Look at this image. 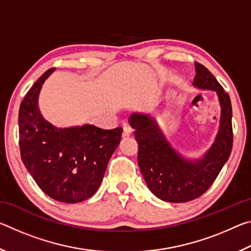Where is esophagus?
Masks as SVG:
<instances>
[{
	"mask_svg": "<svg viewBox=\"0 0 251 251\" xmlns=\"http://www.w3.org/2000/svg\"><path fill=\"white\" fill-rule=\"evenodd\" d=\"M123 129H124V133H123L124 137H128V136H130L131 133H133V127L130 126L129 123H124V124H123Z\"/></svg>",
	"mask_w": 251,
	"mask_h": 251,
	"instance_id": "esophagus-1",
	"label": "esophagus"
}]
</instances>
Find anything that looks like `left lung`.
I'll return each mask as SVG.
<instances>
[{
	"label": "left lung",
	"mask_w": 251,
	"mask_h": 251,
	"mask_svg": "<svg viewBox=\"0 0 251 251\" xmlns=\"http://www.w3.org/2000/svg\"><path fill=\"white\" fill-rule=\"evenodd\" d=\"M194 85L202 90L216 91L222 105L217 138L202 159L185 160L160 133L154 120L133 114L130 124L138 142V165L151 192L161 201L186 202L201 197L214 184L232 150V109L230 97L209 70L195 62Z\"/></svg>",
	"instance_id": "obj_1"
}]
</instances>
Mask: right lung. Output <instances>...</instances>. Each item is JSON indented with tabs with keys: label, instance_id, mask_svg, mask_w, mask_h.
Wrapping results in <instances>:
<instances>
[{
	"label": "right lung",
	"instance_id": "obj_1",
	"mask_svg": "<svg viewBox=\"0 0 251 251\" xmlns=\"http://www.w3.org/2000/svg\"><path fill=\"white\" fill-rule=\"evenodd\" d=\"M50 69L24 96L19 112L21 158L33 179L50 198L75 203L94 195L122 139V127L94 125L57 128L46 122L37 97Z\"/></svg>",
	"mask_w": 251,
	"mask_h": 251
}]
</instances>
